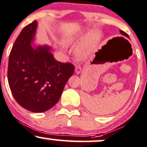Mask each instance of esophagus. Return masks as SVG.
I'll return each mask as SVG.
<instances>
[{"mask_svg":"<svg viewBox=\"0 0 147 147\" xmlns=\"http://www.w3.org/2000/svg\"><path fill=\"white\" fill-rule=\"evenodd\" d=\"M81 70H82L81 66H80V65H76V67H75V73L78 75V74H80V72H81Z\"/></svg>","mask_w":147,"mask_h":147,"instance_id":"obj_1","label":"esophagus"}]
</instances>
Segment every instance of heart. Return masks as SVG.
<instances>
[{"label":"heart","mask_w":147,"mask_h":147,"mask_svg":"<svg viewBox=\"0 0 147 147\" xmlns=\"http://www.w3.org/2000/svg\"><path fill=\"white\" fill-rule=\"evenodd\" d=\"M70 42L72 43L74 42ZM93 45V42H87L86 44L80 46L76 51L77 56L80 58H82V59L88 57L92 51Z\"/></svg>","instance_id":"1"}]
</instances>
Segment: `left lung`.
I'll list each match as a JSON object with an SVG mask.
<instances>
[{
    "label": "left lung",
    "instance_id": "obj_1",
    "mask_svg": "<svg viewBox=\"0 0 147 147\" xmlns=\"http://www.w3.org/2000/svg\"><path fill=\"white\" fill-rule=\"evenodd\" d=\"M120 32H121V33L122 35H124V36H126V37H128V38H129V37H128V35L127 34V33H125V32L123 31V30H120Z\"/></svg>",
    "mask_w": 147,
    "mask_h": 147
}]
</instances>
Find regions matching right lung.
I'll return each instance as SVG.
<instances>
[{
	"label": "right lung",
	"instance_id": "1",
	"mask_svg": "<svg viewBox=\"0 0 147 147\" xmlns=\"http://www.w3.org/2000/svg\"><path fill=\"white\" fill-rule=\"evenodd\" d=\"M36 27V21L28 24L14 42L9 56L7 80L12 96L22 107L43 112L59 101L75 66L56 61L48 47L32 48Z\"/></svg>",
	"mask_w": 147,
	"mask_h": 147
}]
</instances>
